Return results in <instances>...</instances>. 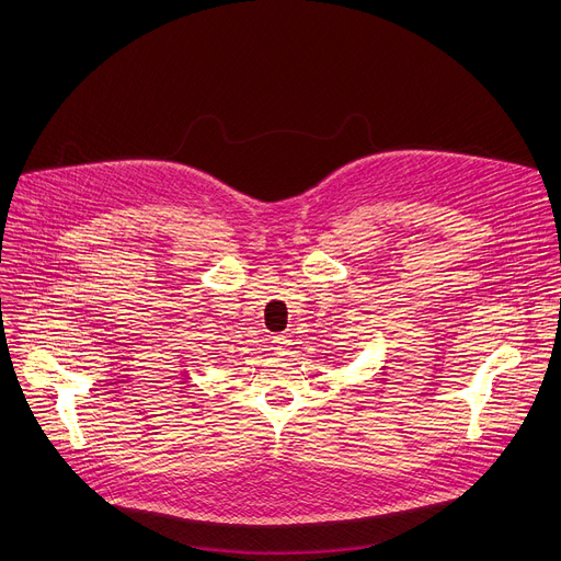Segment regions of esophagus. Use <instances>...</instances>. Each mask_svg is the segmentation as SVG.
I'll return each instance as SVG.
<instances>
[{
	"label": "esophagus",
	"instance_id": "1",
	"mask_svg": "<svg viewBox=\"0 0 561 561\" xmlns=\"http://www.w3.org/2000/svg\"><path fill=\"white\" fill-rule=\"evenodd\" d=\"M273 351H275L277 355H288V351H290V340H288L286 335H275V337H273Z\"/></svg>",
	"mask_w": 561,
	"mask_h": 561
}]
</instances>
